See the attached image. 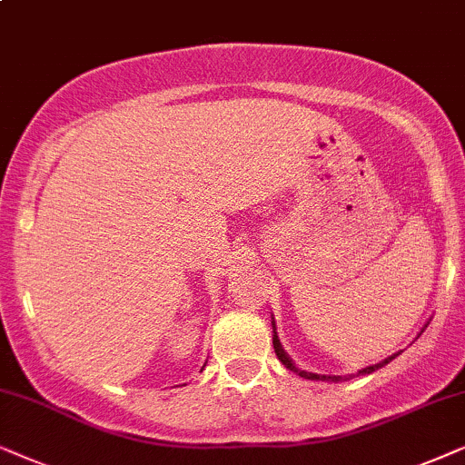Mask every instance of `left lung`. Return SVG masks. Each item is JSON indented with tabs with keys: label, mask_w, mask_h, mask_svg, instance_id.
<instances>
[{
	"label": "left lung",
	"mask_w": 465,
	"mask_h": 465,
	"mask_svg": "<svg viewBox=\"0 0 465 465\" xmlns=\"http://www.w3.org/2000/svg\"><path fill=\"white\" fill-rule=\"evenodd\" d=\"M274 351H276V355H278V359H281V361L284 363V368L287 370H291V372H297L302 376V379H308V381H340L342 379V376H321V374H312V372H304V370H297L295 366H293V361H291V359L287 357V352L282 351V346H281V342H278V336H276V331H274ZM391 359H395V355H391V357H387L385 361H381V363H376V366H370V368H363V370H359V374H372V372H376V370L379 368H382L385 366V363H389L391 361ZM357 374V376H359Z\"/></svg>",
	"instance_id": "8db88e82"
}]
</instances>
